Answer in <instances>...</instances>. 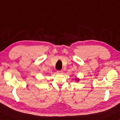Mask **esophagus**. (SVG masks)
<instances>
[{"label":"esophagus","mask_w":120,"mask_h":120,"mask_svg":"<svg viewBox=\"0 0 120 120\" xmlns=\"http://www.w3.org/2000/svg\"><path fill=\"white\" fill-rule=\"evenodd\" d=\"M57 73H58V74H62V73H63V71H62V70H59V71H57Z\"/></svg>","instance_id":"34e87169"}]
</instances>
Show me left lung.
Returning a JSON list of instances; mask_svg holds the SVG:
<instances>
[{"label": "left lung", "mask_w": 120, "mask_h": 120, "mask_svg": "<svg viewBox=\"0 0 120 120\" xmlns=\"http://www.w3.org/2000/svg\"><path fill=\"white\" fill-rule=\"evenodd\" d=\"M75 80H76V81L77 82H78L79 81V79L78 78H77V77H76V78H75Z\"/></svg>", "instance_id": "obj_1"}]
</instances>
